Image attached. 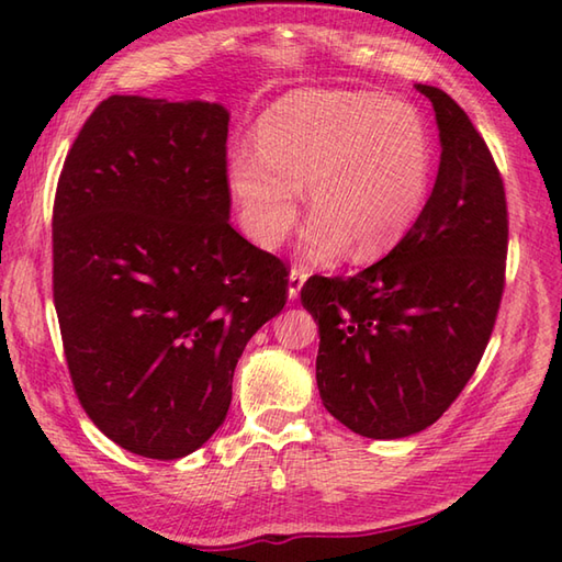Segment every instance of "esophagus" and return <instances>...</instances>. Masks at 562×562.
<instances>
[{
    "label": "esophagus",
    "mask_w": 562,
    "mask_h": 562,
    "mask_svg": "<svg viewBox=\"0 0 562 562\" xmlns=\"http://www.w3.org/2000/svg\"><path fill=\"white\" fill-rule=\"evenodd\" d=\"M308 274H312V272H308L304 262H294L292 270H290V300H296V296H300Z\"/></svg>",
    "instance_id": "34e87169"
}]
</instances>
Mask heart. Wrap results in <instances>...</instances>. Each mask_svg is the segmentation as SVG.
Wrapping results in <instances>:
<instances>
[{
	"mask_svg": "<svg viewBox=\"0 0 562 562\" xmlns=\"http://www.w3.org/2000/svg\"><path fill=\"white\" fill-rule=\"evenodd\" d=\"M229 183L246 234L274 248L300 217L302 183L318 212L306 246L355 258L389 254L420 217L429 139L408 103L367 91L304 89L262 113L258 139L229 154Z\"/></svg>",
	"mask_w": 562,
	"mask_h": 562,
	"instance_id": "obj_1",
	"label": "heart"
}]
</instances>
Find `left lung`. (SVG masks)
<instances>
[{
  "mask_svg": "<svg viewBox=\"0 0 562 562\" xmlns=\"http://www.w3.org/2000/svg\"><path fill=\"white\" fill-rule=\"evenodd\" d=\"M432 101L439 173L413 229L350 278L312 274L302 302L318 321L316 384L352 432L398 439L437 423L493 336L507 268V198L485 139L441 89Z\"/></svg>",
  "mask_w": 562,
  "mask_h": 562,
  "instance_id": "1",
  "label": "left lung"
}]
</instances>
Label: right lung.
<instances>
[{
  "label": "right lung",
  "instance_id": "add662e5",
  "mask_svg": "<svg viewBox=\"0 0 562 562\" xmlns=\"http://www.w3.org/2000/svg\"><path fill=\"white\" fill-rule=\"evenodd\" d=\"M229 113L109 97L53 205V300L81 408L147 459L214 435L238 357L288 304L290 270L229 224Z\"/></svg>",
  "mask_w": 562,
  "mask_h": 562
}]
</instances>
